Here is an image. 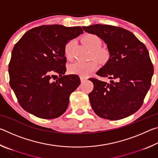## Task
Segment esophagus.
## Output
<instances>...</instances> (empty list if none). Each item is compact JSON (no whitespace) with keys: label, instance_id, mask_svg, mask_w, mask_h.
Returning <instances> with one entry per match:
<instances>
[{"label":"esophagus","instance_id":"esophagus-1","mask_svg":"<svg viewBox=\"0 0 158 158\" xmlns=\"http://www.w3.org/2000/svg\"><path fill=\"white\" fill-rule=\"evenodd\" d=\"M80 79H81V82H84V81H85V80L87 79V77H86L81 76V77H80Z\"/></svg>","mask_w":158,"mask_h":158}]
</instances>
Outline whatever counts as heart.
Returning <instances> with one entry per match:
<instances>
[{"label": "heart", "instance_id": "heart-1", "mask_svg": "<svg viewBox=\"0 0 158 158\" xmlns=\"http://www.w3.org/2000/svg\"><path fill=\"white\" fill-rule=\"evenodd\" d=\"M82 40L86 46L92 50L91 56L102 63L107 61L109 58V52L105 48H102V40L98 35L94 34H86L83 37ZM74 42L69 41L64 47V53L67 58L70 59L73 54ZM98 63L95 60H90L87 62L77 61L69 66V73L72 74H77L85 77L93 73L97 68Z\"/></svg>", "mask_w": 158, "mask_h": 158}]
</instances>
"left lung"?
<instances>
[{
	"instance_id": "obj_1",
	"label": "left lung",
	"mask_w": 158,
	"mask_h": 158,
	"mask_svg": "<svg viewBox=\"0 0 158 158\" xmlns=\"http://www.w3.org/2000/svg\"><path fill=\"white\" fill-rule=\"evenodd\" d=\"M82 28L103 40L110 55L97 74L111 79V83L89 79L94 85L89 95L93 111L111 121L135 113L143 105L153 75L146 47L130 31L118 26L95 24Z\"/></svg>"
}]
</instances>
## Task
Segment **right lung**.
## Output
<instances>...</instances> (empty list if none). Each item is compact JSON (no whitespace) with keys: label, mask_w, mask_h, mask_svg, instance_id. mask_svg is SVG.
Listing matches in <instances>:
<instances>
[{"label":"right lung","mask_w":158,"mask_h":158,"mask_svg":"<svg viewBox=\"0 0 158 158\" xmlns=\"http://www.w3.org/2000/svg\"><path fill=\"white\" fill-rule=\"evenodd\" d=\"M83 33L80 26L43 25L29 30L16 43L9 63L10 85L25 111L44 119L65 113L69 95L81 81L76 74L65 75L64 47Z\"/></svg>","instance_id":"1"}]
</instances>
